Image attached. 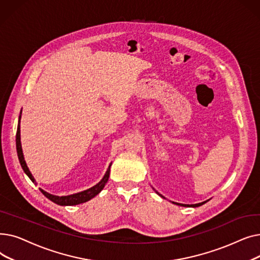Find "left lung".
Segmentation results:
<instances>
[{"instance_id":"left-lung-1","label":"left lung","mask_w":260,"mask_h":260,"mask_svg":"<svg viewBox=\"0 0 260 260\" xmlns=\"http://www.w3.org/2000/svg\"><path fill=\"white\" fill-rule=\"evenodd\" d=\"M159 196H161L158 192H156ZM162 198H165L163 196H161ZM207 201H203V202H200V203H196V204H182V203H177V202H173V203H175V204H177V206H181V207H192V208H197V207H200V206H202V204H204L206 203Z\"/></svg>"}]
</instances>
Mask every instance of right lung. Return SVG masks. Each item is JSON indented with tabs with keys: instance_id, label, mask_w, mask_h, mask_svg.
Returning <instances> with one entry per match:
<instances>
[{
	"instance_id": "obj_1",
	"label": "right lung",
	"mask_w": 260,
	"mask_h": 260,
	"mask_svg": "<svg viewBox=\"0 0 260 260\" xmlns=\"http://www.w3.org/2000/svg\"><path fill=\"white\" fill-rule=\"evenodd\" d=\"M21 114L22 111L20 113V117H19V123H18V129H17V135H16V144H17V153H18V157H19V161H20V165L23 169V171L25 172V174L29 177V179L36 183V180L34 178V176L31 175L29 169L27 168L26 162L24 160V155H23V151H22V145H21V135H20V120H21ZM111 166L112 163L109 165L104 177L102 178V180L97 183L95 185H93L92 187L83 190V192H80L77 194H73V195H68V196H56V195H51L45 190H43L42 188H40L41 192L42 194L47 197L49 200H51L52 202L59 204V206H76V204H80V203H83L86 202L88 200H90L91 198H93L94 196H97L101 190L103 189V187L105 186L106 182L108 181L109 178V171H111Z\"/></svg>"
}]
</instances>
